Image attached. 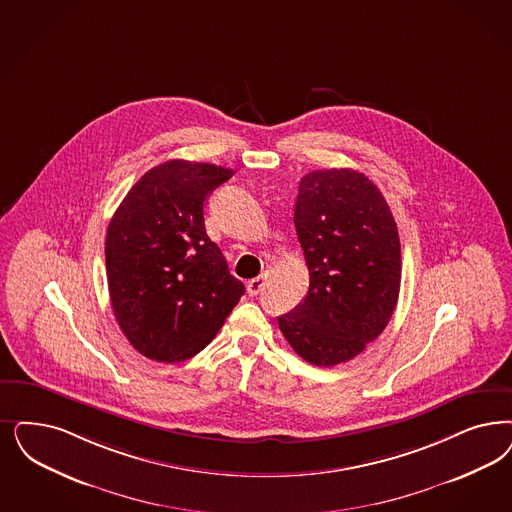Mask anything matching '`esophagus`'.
I'll use <instances>...</instances> for the list:
<instances>
[{"label":"esophagus","instance_id":"34e87169","mask_svg":"<svg viewBox=\"0 0 512 512\" xmlns=\"http://www.w3.org/2000/svg\"><path fill=\"white\" fill-rule=\"evenodd\" d=\"M266 280V272H263L259 278H253V280H249L247 282V293L251 295V297H255V295H259L261 291H263V285H265Z\"/></svg>","mask_w":512,"mask_h":512}]
</instances>
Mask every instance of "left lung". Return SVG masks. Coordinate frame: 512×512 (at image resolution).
<instances>
[{
    "mask_svg": "<svg viewBox=\"0 0 512 512\" xmlns=\"http://www.w3.org/2000/svg\"><path fill=\"white\" fill-rule=\"evenodd\" d=\"M293 223L308 266V293L278 318L291 348L335 367L386 329L399 299L401 244L386 198L350 168L300 179Z\"/></svg>",
    "mask_w": 512,
    "mask_h": 512,
    "instance_id": "8db88e82",
    "label": "left lung"
}]
</instances>
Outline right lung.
Segmentation results:
<instances>
[{"label": "right lung", "instance_id": "add662e5", "mask_svg": "<svg viewBox=\"0 0 512 512\" xmlns=\"http://www.w3.org/2000/svg\"><path fill=\"white\" fill-rule=\"evenodd\" d=\"M232 174L208 162H162L128 191L107 227L113 314L153 361L204 350L246 291L204 227L206 198Z\"/></svg>", "mask_w": 512, "mask_h": 512}]
</instances>
